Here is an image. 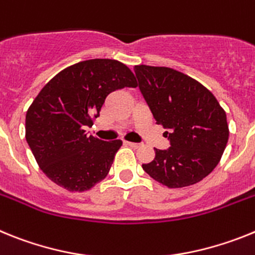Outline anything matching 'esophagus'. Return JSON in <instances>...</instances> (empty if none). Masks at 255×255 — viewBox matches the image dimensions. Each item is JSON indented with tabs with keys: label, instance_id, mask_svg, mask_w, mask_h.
Wrapping results in <instances>:
<instances>
[{
	"label": "esophagus",
	"instance_id": "34e87169",
	"mask_svg": "<svg viewBox=\"0 0 255 255\" xmlns=\"http://www.w3.org/2000/svg\"><path fill=\"white\" fill-rule=\"evenodd\" d=\"M127 143L130 146V147H133V149H138V147H141V146H142V143H140V142H127Z\"/></svg>",
	"mask_w": 255,
	"mask_h": 255
}]
</instances>
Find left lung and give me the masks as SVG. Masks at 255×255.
Here are the masks:
<instances>
[{
  "label": "left lung",
  "instance_id": "1",
  "mask_svg": "<svg viewBox=\"0 0 255 255\" xmlns=\"http://www.w3.org/2000/svg\"><path fill=\"white\" fill-rule=\"evenodd\" d=\"M134 73L170 142L167 150L155 149L154 160L142 164L143 170L169 189L200 182L220 163L229 141L225 110L208 88L178 70L136 65Z\"/></svg>",
  "mask_w": 255,
  "mask_h": 255
}]
</instances>
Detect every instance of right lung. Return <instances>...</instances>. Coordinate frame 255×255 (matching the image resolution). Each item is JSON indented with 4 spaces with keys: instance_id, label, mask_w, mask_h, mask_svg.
Returning <instances> with one entry per match:
<instances>
[{
    "instance_id": "right-lung-1",
    "label": "right lung",
    "mask_w": 255,
    "mask_h": 255,
    "mask_svg": "<svg viewBox=\"0 0 255 255\" xmlns=\"http://www.w3.org/2000/svg\"><path fill=\"white\" fill-rule=\"evenodd\" d=\"M129 68L92 59L57 73L37 95L25 117V138L43 173L68 191H86L109 173L121 140L87 136L106 96L136 87Z\"/></svg>"
}]
</instances>
